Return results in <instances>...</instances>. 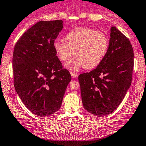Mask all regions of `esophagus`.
<instances>
[{
    "label": "esophagus",
    "mask_w": 146,
    "mask_h": 146,
    "mask_svg": "<svg viewBox=\"0 0 146 146\" xmlns=\"http://www.w3.org/2000/svg\"><path fill=\"white\" fill-rule=\"evenodd\" d=\"M71 76H72V79H75V78L76 77V74L75 72H72Z\"/></svg>",
    "instance_id": "1"
}]
</instances>
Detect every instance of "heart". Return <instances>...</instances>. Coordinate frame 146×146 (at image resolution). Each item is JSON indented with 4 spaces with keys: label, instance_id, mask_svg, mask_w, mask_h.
<instances>
[{
    "label": "heart",
    "instance_id": "b5f03b06",
    "mask_svg": "<svg viewBox=\"0 0 146 146\" xmlns=\"http://www.w3.org/2000/svg\"><path fill=\"white\" fill-rule=\"evenodd\" d=\"M108 46L109 41L104 33L85 27L72 30L65 36V41L57 40L54 43L55 51L62 62L68 60L74 51L75 56L65 65L70 70L98 66L104 58Z\"/></svg>",
    "mask_w": 146,
    "mask_h": 146
}]
</instances>
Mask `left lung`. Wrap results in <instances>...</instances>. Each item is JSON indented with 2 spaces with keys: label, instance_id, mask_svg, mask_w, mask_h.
<instances>
[{
  "label": "left lung",
  "instance_id": "1",
  "mask_svg": "<svg viewBox=\"0 0 146 146\" xmlns=\"http://www.w3.org/2000/svg\"><path fill=\"white\" fill-rule=\"evenodd\" d=\"M106 54L98 66L79 76L84 109L96 116L115 111L131 84L134 51L129 39L115 26L111 28Z\"/></svg>",
  "mask_w": 146,
  "mask_h": 146
}]
</instances>
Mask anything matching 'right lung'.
Returning a JSON list of instances; mask_svg holds the SVG:
<instances>
[{"instance_id": "right-lung-1", "label": "right lung", "mask_w": 146, "mask_h": 146, "mask_svg": "<svg viewBox=\"0 0 146 146\" xmlns=\"http://www.w3.org/2000/svg\"><path fill=\"white\" fill-rule=\"evenodd\" d=\"M62 23L39 21L20 37L14 49L15 90L23 104L37 116H47L60 109L71 81L54 48Z\"/></svg>"}]
</instances>
